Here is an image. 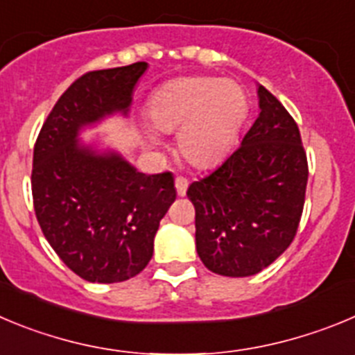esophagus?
<instances>
[{
    "label": "esophagus",
    "mask_w": 355,
    "mask_h": 355,
    "mask_svg": "<svg viewBox=\"0 0 355 355\" xmlns=\"http://www.w3.org/2000/svg\"><path fill=\"white\" fill-rule=\"evenodd\" d=\"M175 190H178V195L180 197H184L187 195V190H188V180H184V178H175Z\"/></svg>",
    "instance_id": "1"
}]
</instances>
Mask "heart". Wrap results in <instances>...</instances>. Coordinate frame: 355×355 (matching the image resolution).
<instances>
[{
    "instance_id": "obj_1",
    "label": "heart",
    "mask_w": 355,
    "mask_h": 355,
    "mask_svg": "<svg viewBox=\"0 0 355 355\" xmlns=\"http://www.w3.org/2000/svg\"><path fill=\"white\" fill-rule=\"evenodd\" d=\"M248 112L246 93L236 80L216 77H180L162 84L149 96L146 114L153 128L178 130V151L197 168L223 160ZM146 144L156 146L153 135Z\"/></svg>"
}]
</instances>
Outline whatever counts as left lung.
Returning a JSON list of instances; mask_svg holds the SVG:
<instances>
[{"label": "left lung", "mask_w": 355, "mask_h": 355, "mask_svg": "<svg viewBox=\"0 0 355 355\" xmlns=\"http://www.w3.org/2000/svg\"><path fill=\"white\" fill-rule=\"evenodd\" d=\"M257 96L260 112L241 146L187 191L202 264L232 278L257 275L291 246L306 193L297 125L260 84Z\"/></svg>", "instance_id": "8db88e82"}]
</instances>
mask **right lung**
Segmentation results:
<instances>
[{
	"mask_svg": "<svg viewBox=\"0 0 355 355\" xmlns=\"http://www.w3.org/2000/svg\"><path fill=\"white\" fill-rule=\"evenodd\" d=\"M146 61L89 71L64 91L40 130L31 190L45 239L93 284L133 278L153 257L156 230L175 200L171 172L142 174L102 139H80L112 116L128 118Z\"/></svg>",
	"mask_w": 355,
	"mask_h": 355,
	"instance_id": "obj_1",
	"label": "right lung"
}]
</instances>
